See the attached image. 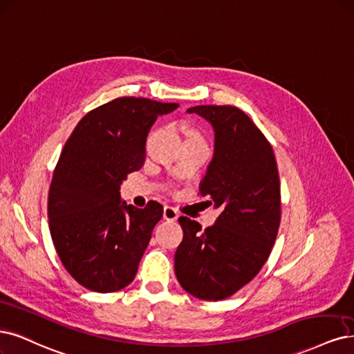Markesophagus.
Segmentation results:
<instances>
[{
    "label": "esophagus",
    "instance_id": "1",
    "mask_svg": "<svg viewBox=\"0 0 354 354\" xmlns=\"http://www.w3.org/2000/svg\"><path fill=\"white\" fill-rule=\"evenodd\" d=\"M178 218V212L173 208V206H165L164 208V219L167 221H176Z\"/></svg>",
    "mask_w": 354,
    "mask_h": 354
}]
</instances>
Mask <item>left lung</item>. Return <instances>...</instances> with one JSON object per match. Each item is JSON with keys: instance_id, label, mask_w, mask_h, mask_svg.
Segmentation results:
<instances>
[{"instance_id": "1", "label": "left lung", "mask_w": 354, "mask_h": 354, "mask_svg": "<svg viewBox=\"0 0 354 354\" xmlns=\"http://www.w3.org/2000/svg\"><path fill=\"white\" fill-rule=\"evenodd\" d=\"M208 120L215 152L201 196L221 209L212 227L180 216L183 241L174 256L180 286L203 300H223L258 275L270 258L281 221V190L271 143L233 105L187 109Z\"/></svg>"}]
</instances>
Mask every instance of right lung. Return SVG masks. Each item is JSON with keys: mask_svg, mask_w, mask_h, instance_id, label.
Masks as SVG:
<instances>
[{"mask_svg": "<svg viewBox=\"0 0 354 354\" xmlns=\"http://www.w3.org/2000/svg\"><path fill=\"white\" fill-rule=\"evenodd\" d=\"M178 104L123 96L92 109L67 139L48 194V224L67 272L84 288L114 293L136 277L161 203L120 201V185L145 161L158 115Z\"/></svg>", "mask_w": 354, "mask_h": 354, "instance_id": "1", "label": "right lung"}]
</instances>
